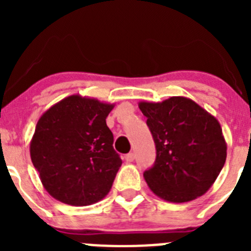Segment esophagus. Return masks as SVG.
<instances>
[{
	"label": "esophagus",
	"mask_w": 251,
	"mask_h": 251,
	"mask_svg": "<svg viewBox=\"0 0 251 251\" xmlns=\"http://www.w3.org/2000/svg\"><path fill=\"white\" fill-rule=\"evenodd\" d=\"M124 159L127 162H133L134 161V153H128V154H126Z\"/></svg>",
	"instance_id": "34e87169"
}]
</instances>
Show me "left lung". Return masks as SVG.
I'll return each instance as SVG.
<instances>
[{
  "instance_id": "left-lung-1",
  "label": "left lung",
  "mask_w": 251,
  "mask_h": 251,
  "mask_svg": "<svg viewBox=\"0 0 251 251\" xmlns=\"http://www.w3.org/2000/svg\"><path fill=\"white\" fill-rule=\"evenodd\" d=\"M156 143V163L146 171L153 194L182 203L202 196L226 161V141L214 115L186 97L139 101Z\"/></svg>"
}]
</instances>
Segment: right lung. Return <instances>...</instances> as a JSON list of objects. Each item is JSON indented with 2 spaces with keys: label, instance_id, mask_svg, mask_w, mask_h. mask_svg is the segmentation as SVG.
Here are the masks:
<instances>
[{
  "label": "right lung",
  "instance_id": "right-lung-1",
  "mask_svg": "<svg viewBox=\"0 0 251 251\" xmlns=\"http://www.w3.org/2000/svg\"><path fill=\"white\" fill-rule=\"evenodd\" d=\"M114 104L74 94L50 106L30 142V156L46 191L60 202L88 206L112 188L122 159L106 117Z\"/></svg>",
  "mask_w": 251,
  "mask_h": 251
}]
</instances>
